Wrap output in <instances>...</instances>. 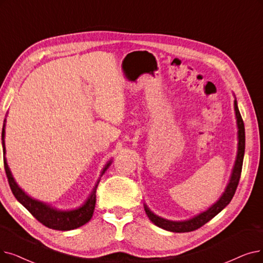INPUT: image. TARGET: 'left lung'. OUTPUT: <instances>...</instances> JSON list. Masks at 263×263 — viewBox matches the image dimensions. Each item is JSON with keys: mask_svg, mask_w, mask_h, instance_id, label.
<instances>
[{"mask_svg": "<svg viewBox=\"0 0 263 263\" xmlns=\"http://www.w3.org/2000/svg\"><path fill=\"white\" fill-rule=\"evenodd\" d=\"M234 110H235V116H236V122H237V155H236V160L235 163L232 170V174L229 180V184L227 185L224 192L222 193V196L219 198V200L217 201L215 204H213L212 206L206 210L205 212L200 213L199 215L192 217V218L184 221H172V220H167L164 218H161L157 215H155L146 204H144V209L145 212L149 218L156 226L159 228H162L164 230L171 231V232H190V231H195L202 226H204L206 222H209L212 218L220 213L228 204H229L234 196L235 190L237 188L239 177H241L242 173V166H243V159H244V153H245V128H244V122L242 119L241 114H239L238 107H237V102L236 99L234 100Z\"/></svg>", "mask_w": 263, "mask_h": 263, "instance_id": "1", "label": "left lung"}]
</instances>
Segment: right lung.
<instances>
[{
    "mask_svg": "<svg viewBox=\"0 0 263 263\" xmlns=\"http://www.w3.org/2000/svg\"><path fill=\"white\" fill-rule=\"evenodd\" d=\"M6 121V120H4ZM5 122L3 124V129H2V145H3V156H4V167H5V172L6 176L8 179V184L11 189V192L15 196V198L24 205V206L34 216L35 218L43 223L44 226H46L47 228H50V229L53 230H60V231H68V230H73L77 229V228L84 226L87 223L91 217L93 215L95 206H96V200H97V188L100 182V179L105 173V171L109 167L111 164V160L105 164L103 167L100 175V178L98 179L96 186L93 187L92 191H91L90 196L86 200V202L79 206L78 209L72 210V211H61L55 208H52L51 205L41 202L39 200H35L28 196L27 193L22 190L18 185L16 180L14 179L13 175H11L10 170L7 165L6 162V158H5Z\"/></svg>",
    "mask_w": 263,
    "mask_h": 263,
    "instance_id": "add662e5",
    "label": "right lung"
}]
</instances>
